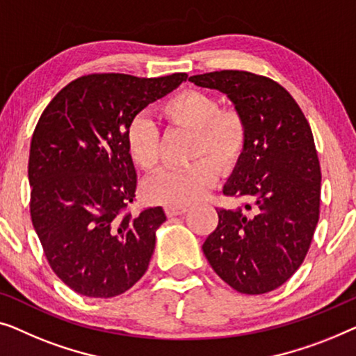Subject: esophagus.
<instances>
[{
  "label": "esophagus",
  "mask_w": 356,
  "mask_h": 356,
  "mask_svg": "<svg viewBox=\"0 0 356 356\" xmlns=\"http://www.w3.org/2000/svg\"><path fill=\"white\" fill-rule=\"evenodd\" d=\"M164 211H166L168 218H172V216H182L188 211L187 208H180V207H166L164 208Z\"/></svg>",
  "instance_id": "obj_1"
}]
</instances>
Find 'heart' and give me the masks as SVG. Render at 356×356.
I'll list each match as a JSON object with an SVG mask.
<instances>
[{
	"instance_id": "1",
	"label": "heart",
	"mask_w": 356,
	"mask_h": 356,
	"mask_svg": "<svg viewBox=\"0 0 356 356\" xmlns=\"http://www.w3.org/2000/svg\"><path fill=\"white\" fill-rule=\"evenodd\" d=\"M161 113L172 126L192 130V158L198 159L187 166L158 171L145 182V195L161 204L187 207L213 187L219 169L229 172L240 163L248 143V124L240 109L219 108L214 95L197 88L174 95L163 103ZM126 147L138 168H156L161 158L156 124L145 114L134 116L126 129Z\"/></svg>"
}]
</instances>
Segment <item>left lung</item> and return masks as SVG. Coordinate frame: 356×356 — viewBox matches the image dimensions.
<instances>
[{
    "mask_svg": "<svg viewBox=\"0 0 356 356\" xmlns=\"http://www.w3.org/2000/svg\"><path fill=\"white\" fill-rule=\"evenodd\" d=\"M226 93L248 124V143L224 195L242 208H218L203 243L214 273L240 293L271 292L307 257L319 219L321 168L312 127L297 102L273 79L216 71L188 79Z\"/></svg>",
    "mask_w": 356,
    "mask_h": 356,
    "instance_id": "obj_1",
    "label": "left lung"
}]
</instances>
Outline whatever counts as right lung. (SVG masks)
I'll return each instance as SVG.
<instances>
[{"mask_svg": "<svg viewBox=\"0 0 356 356\" xmlns=\"http://www.w3.org/2000/svg\"><path fill=\"white\" fill-rule=\"evenodd\" d=\"M187 80L88 74L40 116L29 156L30 216L54 274L74 292L111 298L147 273L161 207L129 211L137 174L126 147L130 119Z\"/></svg>", "mask_w": 356, "mask_h": 356, "instance_id": "add662e5", "label": "right lung"}]
</instances>
